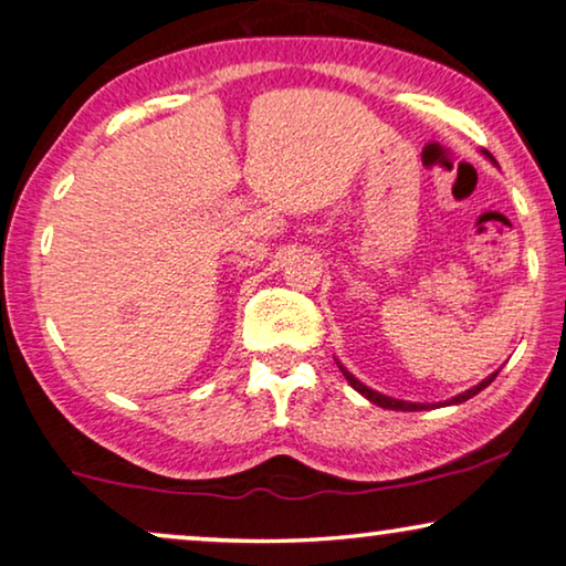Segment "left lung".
<instances>
[{
  "label": "left lung",
  "mask_w": 566,
  "mask_h": 566,
  "mask_svg": "<svg viewBox=\"0 0 566 566\" xmlns=\"http://www.w3.org/2000/svg\"><path fill=\"white\" fill-rule=\"evenodd\" d=\"M486 154V151H484ZM486 157H490V154H486ZM492 159V157H490ZM337 360V358H335ZM337 366H339V370H343V376L347 378V384L353 386L355 391L358 394H363V397H366L368 401H374V405H378V407H384V409H401V412H417V409H432V407H451V405H461V401H467V399H471V397H476L479 391L482 389H486V386H490L494 378H497V374L500 370H494V374H490L484 378V381H479L476 386H471V389H467L463 394H459V397H451V399H446V401H438V405H424V401H405V399H394V397H386V394H381V391H376V389H370V386H366L363 381H358V378H355L350 370H347L343 363L337 360Z\"/></svg>",
  "instance_id": "obj_1"
}]
</instances>
